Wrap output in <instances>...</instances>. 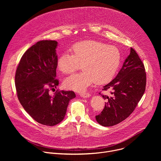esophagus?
I'll list each match as a JSON object with an SVG mask.
<instances>
[{
  "mask_svg": "<svg viewBox=\"0 0 161 161\" xmlns=\"http://www.w3.org/2000/svg\"><path fill=\"white\" fill-rule=\"evenodd\" d=\"M80 96L83 97H90V94L89 93H80Z\"/></svg>",
  "mask_w": 161,
  "mask_h": 161,
  "instance_id": "34e87169",
  "label": "esophagus"
}]
</instances>
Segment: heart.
Masks as SVG:
<instances>
[{
    "instance_id": "1",
    "label": "heart",
    "mask_w": 161,
    "mask_h": 161,
    "mask_svg": "<svg viewBox=\"0 0 161 161\" xmlns=\"http://www.w3.org/2000/svg\"><path fill=\"white\" fill-rule=\"evenodd\" d=\"M71 53H62L57 60L58 70L71 74L81 65L82 72L67 77L64 86L70 90L83 92L93 82L105 84L114 77L120 63V53L114 46L94 40L81 41L74 44Z\"/></svg>"
}]
</instances>
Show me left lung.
I'll return each instance as SVG.
<instances>
[{
	"instance_id": "1",
	"label": "left lung",
	"mask_w": 161,
	"mask_h": 161,
	"mask_svg": "<svg viewBox=\"0 0 161 161\" xmlns=\"http://www.w3.org/2000/svg\"><path fill=\"white\" fill-rule=\"evenodd\" d=\"M146 83L144 64L136 52L130 48V53L117 76L103 86V90H112L111 96L101 94L107 102L101 113L96 116L97 122L109 127L125 120L143 96Z\"/></svg>"
}]
</instances>
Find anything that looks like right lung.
Returning a JSON list of instances; mask_svg holds the SVG:
<instances>
[{"mask_svg": "<svg viewBox=\"0 0 161 161\" xmlns=\"http://www.w3.org/2000/svg\"><path fill=\"white\" fill-rule=\"evenodd\" d=\"M56 41H38L21 57L15 74V86L20 104L29 115L42 125L53 126L63 120L73 91L58 90L56 77Z\"/></svg>", "mask_w": 161, "mask_h": 161, "instance_id": "right-lung-1", "label": "right lung"}]
</instances>
